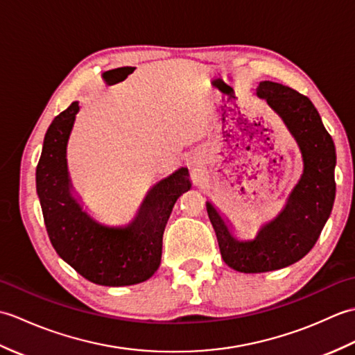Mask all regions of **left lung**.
Returning a JSON list of instances; mask_svg holds the SVG:
<instances>
[{"mask_svg": "<svg viewBox=\"0 0 355 355\" xmlns=\"http://www.w3.org/2000/svg\"><path fill=\"white\" fill-rule=\"evenodd\" d=\"M297 140L304 157V175L290 195L288 205L250 243H239L207 202L224 262L241 273H263L302 259L314 247L333 209L336 197V148L318 110L306 96L276 82L256 88Z\"/></svg>", "mask_w": 355, "mask_h": 355, "instance_id": "1", "label": "left lung"}]
</instances>
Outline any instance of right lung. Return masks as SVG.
I'll use <instances>...</instances> for the list:
<instances>
[{
	"label": "right lung",
	"mask_w": 355,
	"mask_h": 355,
	"mask_svg": "<svg viewBox=\"0 0 355 355\" xmlns=\"http://www.w3.org/2000/svg\"><path fill=\"white\" fill-rule=\"evenodd\" d=\"M79 111L73 102L53 120L36 166V191L45 229L56 253L89 282L134 285L153 276L162 261L163 232L180 195L191 187L189 172L178 169L158 183L126 229L94 223L70 195L65 149Z\"/></svg>",
	"instance_id": "obj_1"
}]
</instances>
